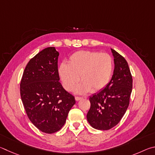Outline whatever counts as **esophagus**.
I'll return each mask as SVG.
<instances>
[{"mask_svg":"<svg viewBox=\"0 0 155 155\" xmlns=\"http://www.w3.org/2000/svg\"><path fill=\"white\" fill-rule=\"evenodd\" d=\"M75 99L76 101H80V99H82V97H75Z\"/></svg>","mask_w":155,"mask_h":155,"instance_id":"1","label":"esophagus"}]
</instances>
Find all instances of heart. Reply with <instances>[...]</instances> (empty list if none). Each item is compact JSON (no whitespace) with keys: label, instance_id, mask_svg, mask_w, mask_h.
<instances>
[{"label":"heart","instance_id":"heart-1","mask_svg":"<svg viewBox=\"0 0 155 155\" xmlns=\"http://www.w3.org/2000/svg\"><path fill=\"white\" fill-rule=\"evenodd\" d=\"M114 69L113 59L109 54L99 51L81 50L69 57L68 64L62 62L58 72L62 86L71 91L79 82L76 92L97 93L110 83ZM80 78H79V77Z\"/></svg>","mask_w":155,"mask_h":155}]
</instances>
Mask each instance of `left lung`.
Returning a JSON list of instances; mask_svg holds the SVG:
<instances>
[{
	"label": "left lung",
	"mask_w": 155,
	"mask_h": 155,
	"mask_svg": "<svg viewBox=\"0 0 155 155\" xmlns=\"http://www.w3.org/2000/svg\"><path fill=\"white\" fill-rule=\"evenodd\" d=\"M111 50L115 64L112 79L104 89L89 98L87 120L98 130L110 129L120 121L129 107L132 91L133 79L128 63L123 56Z\"/></svg>",
	"instance_id": "1"
}]
</instances>
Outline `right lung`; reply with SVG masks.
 Returning a JSON list of instances; mask_svg holds the SVG:
<instances>
[{"instance_id":"obj_1","label":"right lung","mask_w":155,"mask_h":155,"mask_svg":"<svg viewBox=\"0 0 155 155\" xmlns=\"http://www.w3.org/2000/svg\"><path fill=\"white\" fill-rule=\"evenodd\" d=\"M59 53L54 47L39 51L30 60L20 82V95L31 123L45 134L61 129L73 105L74 97L60 83Z\"/></svg>"}]
</instances>
